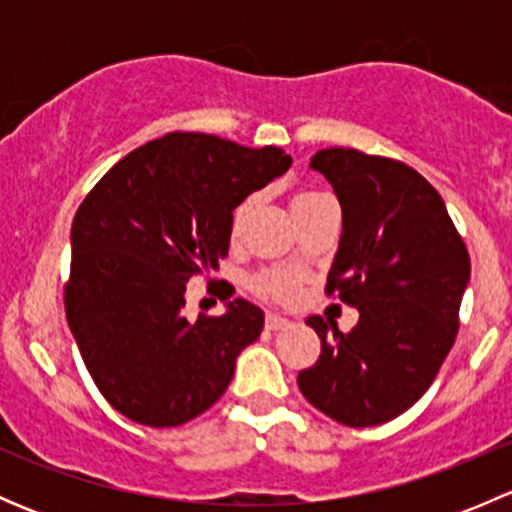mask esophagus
Listing matches in <instances>:
<instances>
[{"instance_id":"obj_1","label":"esophagus","mask_w":512,"mask_h":512,"mask_svg":"<svg viewBox=\"0 0 512 512\" xmlns=\"http://www.w3.org/2000/svg\"><path fill=\"white\" fill-rule=\"evenodd\" d=\"M265 327L270 329V332H280V329L292 327V322H289V319H285V317H280V314H267Z\"/></svg>"}]
</instances>
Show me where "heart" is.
I'll use <instances>...</instances> for the list:
<instances>
[{"label": "heart", "mask_w": 512, "mask_h": 512, "mask_svg": "<svg viewBox=\"0 0 512 512\" xmlns=\"http://www.w3.org/2000/svg\"><path fill=\"white\" fill-rule=\"evenodd\" d=\"M327 200L332 198H329L327 193H319V190H299V193H294L292 200H289V208H292L294 218H302L304 213L314 210L317 205L327 203ZM252 205H255V200L250 198L235 210V218H232V235H240L247 215L252 213ZM299 287H302V275L292 270H262L250 280V289L257 297L275 304L292 302V299L297 297Z\"/></svg>", "instance_id": "1"}]
</instances>
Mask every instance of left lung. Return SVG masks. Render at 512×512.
Returning a JSON list of instances; mask_svg holds the SVG:
<instances>
[{
  "label": "left lung",
  "mask_w": 512,
  "mask_h": 512,
  "mask_svg": "<svg viewBox=\"0 0 512 512\" xmlns=\"http://www.w3.org/2000/svg\"><path fill=\"white\" fill-rule=\"evenodd\" d=\"M309 165L342 205L327 294L359 309V322L344 334L309 317L322 354L297 384L334 421L379 426L426 394L451 352L471 257L436 188L401 160L324 148Z\"/></svg>",
  "instance_id": "8db88e82"
}]
</instances>
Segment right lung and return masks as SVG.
<instances>
[{
	"mask_svg": "<svg viewBox=\"0 0 512 512\" xmlns=\"http://www.w3.org/2000/svg\"><path fill=\"white\" fill-rule=\"evenodd\" d=\"M289 165L282 148L175 131L118 160L79 205L66 322L118 414L173 428L225 394L237 354L260 337L265 314L235 299L223 317L190 322L185 287L220 267L232 210Z\"/></svg>",
	"mask_w": 512,
	"mask_h": 512,
	"instance_id": "obj_1",
	"label": "right lung"
}]
</instances>
